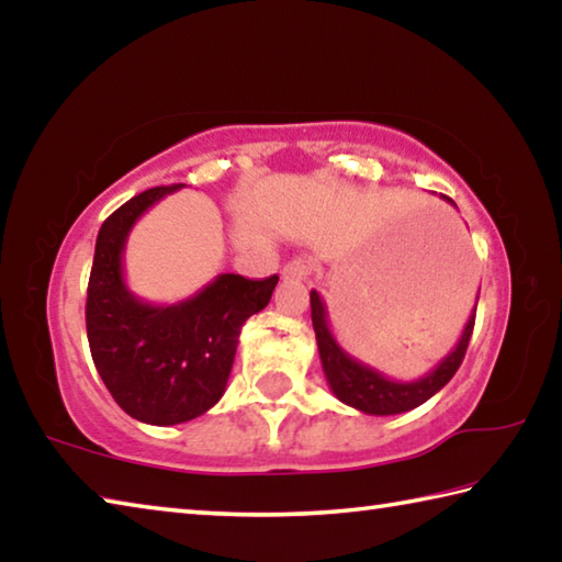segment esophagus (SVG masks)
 I'll return each mask as SVG.
<instances>
[{
    "label": "esophagus",
    "mask_w": 562,
    "mask_h": 562,
    "mask_svg": "<svg viewBox=\"0 0 562 562\" xmlns=\"http://www.w3.org/2000/svg\"><path fill=\"white\" fill-rule=\"evenodd\" d=\"M310 274H312V262L304 260V258L290 260L282 268V278H288V280H307Z\"/></svg>",
    "instance_id": "1"
}]
</instances>
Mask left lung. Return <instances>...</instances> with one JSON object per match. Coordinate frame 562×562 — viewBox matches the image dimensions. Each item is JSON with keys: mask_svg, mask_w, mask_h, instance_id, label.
<instances>
[{"mask_svg": "<svg viewBox=\"0 0 562 562\" xmlns=\"http://www.w3.org/2000/svg\"><path fill=\"white\" fill-rule=\"evenodd\" d=\"M446 201H449V198H446ZM310 307H312V327H315V335H317L322 369H325L331 394H335L341 404L372 416H392V414L412 412V408L429 402L436 392H441V389L451 382L456 369L461 367L465 349H469V341H471L473 322H475V307H473L459 341H456V347L431 369L429 374L418 376L414 382H396V379L384 376L379 369L364 364V361L355 359L349 351L341 349L337 337L331 335L329 322H327V307L325 302H322L317 290L310 292Z\"/></svg>", "mask_w": 562, "mask_h": 562, "instance_id": "8db88e82", "label": "left lung"}]
</instances>
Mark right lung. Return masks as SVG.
<instances>
[{"label":"right lung","instance_id":"obj_1","mask_svg":"<svg viewBox=\"0 0 562 562\" xmlns=\"http://www.w3.org/2000/svg\"><path fill=\"white\" fill-rule=\"evenodd\" d=\"M183 183L150 188L103 221L93 252L87 335L97 372L128 416L154 426L186 424L225 394L240 329L268 307L278 274L247 280L217 274L193 297L154 304L123 280L128 233L160 198Z\"/></svg>","mask_w":562,"mask_h":562}]
</instances>
